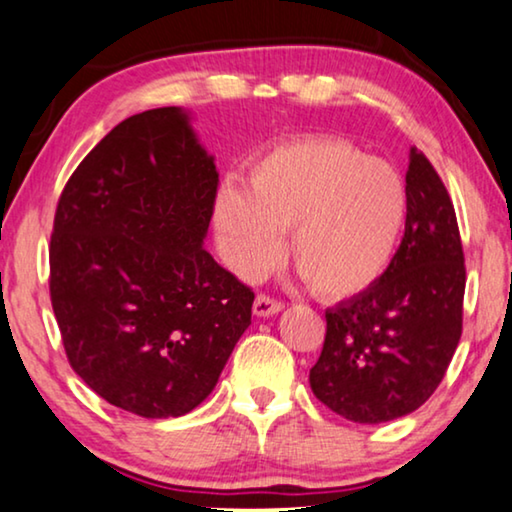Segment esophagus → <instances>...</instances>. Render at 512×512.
<instances>
[{"label":"esophagus","mask_w":512,"mask_h":512,"mask_svg":"<svg viewBox=\"0 0 512 512\" xmlns=\"http://www.w3.org/2000/svg\"><path fill=\"white\" fill-rule=\"evenodd\" d=\"M280 311H283V304H280V301L266 297V294H257L253 304V313L257 318H273V315H278Z\"/></svg>","instance_id":"34e87169"}]
</instances>
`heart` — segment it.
<instances>
[{
    "label": "heart",
    "instance_id": "1",
    "mask_svg": "<svg viewBox=\"0 0 512 512\" xmlns=\"http://www.w3.org/2000/svg\"><path fill=\"white\" fill-rule=\"evenodd\" d=\"M408 211L406 183L392 164L343 139H304L264 155L246 190L222 187L213 227L229 269L253 280L280 253L325 299L376 285L397 253Z\"/></svg>",
    "mask_w": 512,
    "mask_h": 512
}]
</instances>
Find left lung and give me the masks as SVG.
<instances>
[{
	"instance_id": "left-lung-1",
	"label": "left lung",
	"mask_w": 512,
	"mask_h": 512,
	"mask_svg": "<svg viewBox=\"0 0 512 512\" xmlns=\"http://www.w3.org/2000/svg\"><path fill=\"white\" fill-rule=\"evenodd\" d=\"M406 174V232L376 285L327 308L311 390L359 424L413 413L445 376L459 336L466 269L455 206L415 146Z\"/></svg>"
}]
</instances>
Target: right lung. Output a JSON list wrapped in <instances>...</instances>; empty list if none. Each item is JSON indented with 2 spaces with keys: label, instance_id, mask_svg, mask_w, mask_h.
<instances>
[{
  "label": "right lung",
  "instance_id": "add662e5",
  "mask_svg": "<svg viewBox=\"0 0 512 512\" xmlns=\"http://www.w3.org/2000/svg\"><path fill=\"white\" fill-rule=\"evenodd\" d=\"M218 169L181 106L113 127L64 187L50 301L69 364L127 413L167 420L213 392L255 294L206 253Z\"/></svg>",
  "mask_w": 512,
  "mask_h": 512
}]
</instances>
